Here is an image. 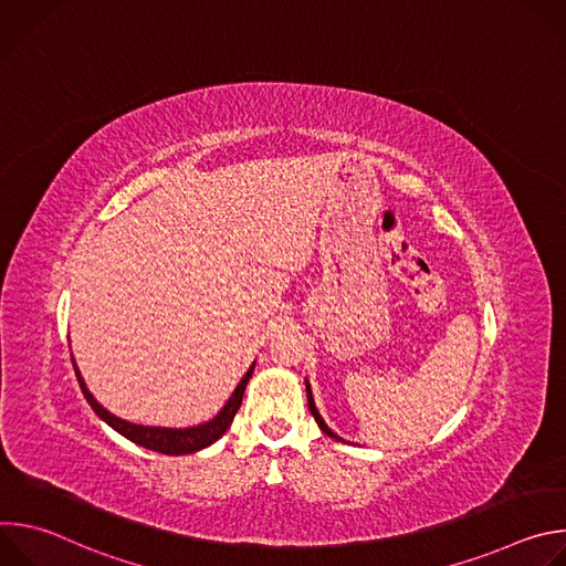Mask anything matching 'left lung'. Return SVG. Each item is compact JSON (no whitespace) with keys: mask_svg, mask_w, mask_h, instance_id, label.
I'll use <instances>...</instances> for the list:
<instances>
[{"mask_svg":"<svg viewBox=\"0 0 566 566\" xmlns=\"http://www.w3.org/2000/svg\"><path fill=\"white\" fill-rule=\"evenodd\" d=\"M306 400H308V410H311V415H313V419H315V423L319 426V430L325 432L327 437H332V439H336V441H343L325 421H322V417H319V412H317V408H315V402H313V396H311V385H308V380H306Z\"/></svg>","mask_w":566,"mask_h":566,"instance_id":"obj_1","label":"left lung"}]
</instances>
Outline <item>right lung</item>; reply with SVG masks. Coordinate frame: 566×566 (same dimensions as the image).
Listing matches in <instances>:
<instances>
[{
    "instance_id": "right-lung-1",
    "label": "right lung",
    "mask_w": 566,
    "mask_h": 566,
    "mask_svg": "<svg viewBox=\"0 0 566 566\" xmlns=\"http://www.w3.org/2000/svg\"><path fill=\"white\" fill-rule=\"evenodd\" d=\"M73 360V358H71ZM73 369H75V376H77V382H80V389H83L87 402L92 406V410L109 426L114 428L118 434H123L125 439L134 441L136 446H143L147 450H154V452H160V454H190V452H197V450H203L208 446H212L219 437H223V432L230 428L239 406H241V398H244V389L249 385V378L253 376V369L255 365H251V369L244 374V378L239 380V385L234 387L232 396L228 398L226 406L221 408V412L210 419L208 423H201V426H195V428H149V426H136V423H129V421H123L118 417H114L112 412H107L101 402L94 398V394L87 389L83 376H80V369L75 367L73 363Z\"/></svg>"
}]
</instances>
